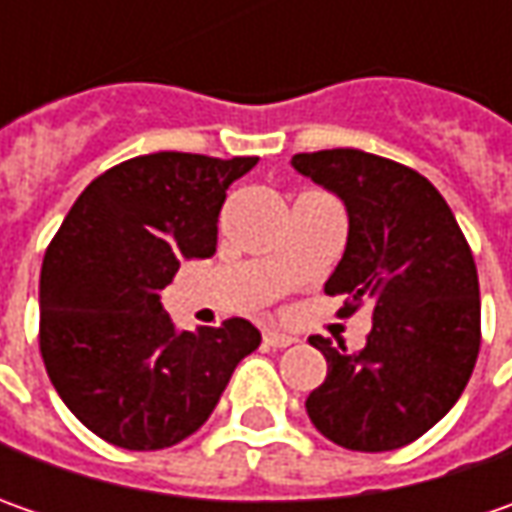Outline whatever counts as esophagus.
Masks as SVG:
<instances>
[{
	"instance_id": "esophagus-1",
	"label": "esophagus",
	"mask_w": 512,
	"mask_h": 512,
	"mask_svg": "<svg viewBox=\"0 0 512 512\" xmlns=\"http://www.w3.org/2000/svg\"><path fill=\"white\" fill-rule=\"evenodd\" d=\"M293 342H296V339H293V336H287V333H279V330H265L267 347H290Z\"/></svg>"
}]
</instances>
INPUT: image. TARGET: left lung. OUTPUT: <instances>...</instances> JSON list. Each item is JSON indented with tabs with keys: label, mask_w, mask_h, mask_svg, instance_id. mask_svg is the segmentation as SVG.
I'll return each mask as SVG.
<instances>
[{
	"label": "left lung",
	"mask_w": 512,
	"mask_h": 512,
	"mask_svg": "<svg viewBox=\"0 0 512 512\" xmlns=\"http://www.w3.org/2000/svg\"><path fill=\"white\" fill-rule=\"evenodd\" d=\"M293 168L347 207V247L325 293L344 296V316L373 307L359 353L310 339L327 376L307 396V416L347 450L416 442L459 402L482 347L473 250L442 193L407 165L333 148L296 153Z\"/></svg>",
	"instance_id": "left-lung-1"
}]
</instances>
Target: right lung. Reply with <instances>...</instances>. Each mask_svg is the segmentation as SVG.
Segmentation results:
<instances>
[{
	"label": "right lung",
	"instance_id": "right-lung-1",
	"mask_svg": "<svg viewBox=\"0 0 512 512\" xmlns=\"http://www.w3.org/2000/svg\"><path fill=\"white\" fill-rule=\"evenodd\" d=\"M259 159L162 150L96 176L50 239L39 350L68 410L125 450L196 433L262 333L247 319L176 330L162 290L182 259L216 253L227 187Z\"/></svg>",
	"mask_w": 512,
	"mask_h": 512
}]
</instances>
